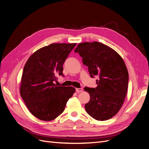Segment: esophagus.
Instances as JSON below:
<instances>
[{"instance_id":"obj_1","label":"esophagus","mask_w":149,"mask_h":149,"mask_svg":"<svg viewBox=\"0 0 149 149\" xmlns=\"http://www.w3.org/2000/svg\"><path fill=\"white\" fill-rule=\"evenodd\" d=\"M76 92H80L83 91V89L82 88H76Z\"/></svg>"}]
</instances>
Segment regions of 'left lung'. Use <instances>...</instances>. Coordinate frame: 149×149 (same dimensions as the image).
Segmentation results:
<instances>
[{
	"mask_svg": "<svg viewBox=\"0 0 149 149\" xmlns=\"http://www.w3.org/2000/svg\"><path fill=\"white\" fill-rule=\"evenodd\" d=\"M74 52L82 57L91 77H99L97 88H84L90 94L86 111L98 121L111 118L120 111L127 92L129 73L123 58L110 47L97 42L80 43Z\"/></svg>",
	"mask_w": 149,
	"mask_h": 149,
	"instance_id": "1",
	"label": "left lung"
}]
</instances>
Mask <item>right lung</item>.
Here are the masks:
<instances>
[{"instance_id":"right-lung-1","label":"right lung","mask_w":149,"mask_h":149,"mask_svg":"<svg viewBox=\"0 0 149 149\" xmlns=\"http://www.w3.org/2000/svg\"><path fill=\"white\" fill-rule=\"evenodd\" d=\"M76 43H52L39 49L23 68L20 92L29 112L43 121L54 120L64 111L74 88L54 81L62 75L63 65Z\"/></svg>"}]
</instances>
